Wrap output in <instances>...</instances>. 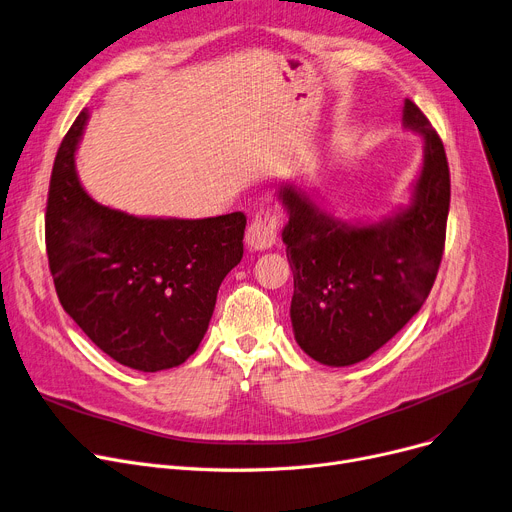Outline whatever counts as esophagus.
<instances>
[{
	"mask_svg": "<svg viewBox=\"0 0 512 512\" xmlns=\"http://www.w3.org/2000/svg\"><path fill=\"white\" fill-rule=\"evenodd\" d=\"M277 231H279V221H277L275 210L270 206H262L254 215L246 231V244L252 250L273 248L277 242Z\"/></svg>",
	"mask_w": 512,
	"mask_h": 512,
	"instance_id": "1",
	"label": "esophagus"
}]
</instances>
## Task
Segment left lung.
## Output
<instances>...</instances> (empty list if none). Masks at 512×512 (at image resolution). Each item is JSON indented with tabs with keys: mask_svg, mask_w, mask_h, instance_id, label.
<instances>
[{
	"mask_svg": "<svg viewBox=\"0 0 512 512\" xmlns=\"http://www.w3.org/2000/svg\"><path fill=\"white\" fill-rule=\"evenodd\" d=\"M403 126L424 138L411 202L378 223H345L295 184L279 188L289 223L291 324L297 345L324 366L364 362L424 306L444 252L450 173L440 136L405 99Z\"/></svg>",
	"mask_w": 512,
	"mask_h": 512,
	"instance_id": "8db88e82",
	"label": "left lung"
}]
</instances>
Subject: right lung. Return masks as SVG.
Here are the masks:
<instances>
[{"label": "right lung", "mask_w": 512, "mask_h": 512, "mask_svg": "<svg viewBox=\"0 0 512 512\" xmlns=\"http://www.w3.org/2000/svg\"><path fill=\"white\" fill-rule=\"evenodd\" d=\"M82 109L51 171L45 244L55 291L84 335L117 364L169 370L198 349L217 293L244 256L246 215L134 217L82 188Z\"/></svg>", "instance_id": "1"}]
</instances>
